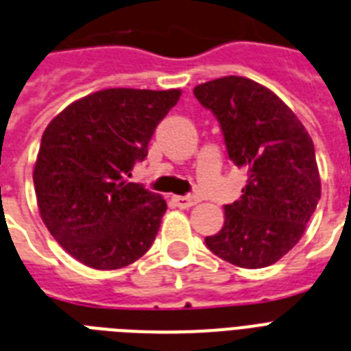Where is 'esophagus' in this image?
<instances>
[{
  "label": "esophagus",
  "instance_id": "esophagus-1",
  "mask_svg": "<svg viewBox=\"0 0 351 351\" xmlns=\"http://www.w3.org/2000/svg\"><path fill=\"white\" fill-rule=\"evenodd\" d=\"M175 200V204L180 207V209H189V207H193V205L198 204V198L193 195H185V196H175L173 198Z\"/></svg>",
  "mask_w": 351,
  "mask_h": 351
}]
</instances>
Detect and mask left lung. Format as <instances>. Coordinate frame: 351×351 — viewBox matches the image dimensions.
I'll return each instance as SVG.
<instances>
[{"instance_id": "left-lung-1", "label": "left lung", "mask_w": 351, "mask_h": 351, "mask_svg": "<svg viewBox=\"0 0 351 351\" xmlns=\"http://www.w3.org/2000/svg\"><path fill=\"white\" fill-rule=\"evenodd\" d=\"M193 92L220 122L230 160L247 171L240 200L225 205L223 227L205 245L241 269L269 267L301 240L321 198L314 142L294 111L247 77Z\"/></svg>"}]
</instances>
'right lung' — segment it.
Instances as JSON below:
<instances>
[{"label": "right lung", "mask_w": 351, "mask_h": 351, "mask_svg": "<svg viewBox=\"0 0 351 351\" xmlns=\"http://www.w3.org/2000/svg\"><path fill=\"white\" fill-rule=\"evenodd\" d=\"M180 95L110 88L72 102L47 126L34 167L37 207L77 261L122 269L153 245L166 200L126 178Z\"/></svg>", "instance_id": "right-lung-1"}]
</instances>
